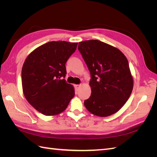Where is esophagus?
<instances>
[{
    "label": "esophagus",
    "instance_id": "esophagus-1",
    "mask_svg": "<svg viewBox=\"0 0 157 157\" xmlns=\"http://www.w3.org/2000/svg\"><path fill=\"white\" fill-rule=\"evenodd\" d=\"M75 89L77 90H78V89L80 88V84H77V85H75Z\"/></svg>",
    "mask_w": 157,
    "mask_h": 157
}]
</instances>
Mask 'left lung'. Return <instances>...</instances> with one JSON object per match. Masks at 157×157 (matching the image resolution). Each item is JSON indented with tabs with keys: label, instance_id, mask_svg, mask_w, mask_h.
<instances>
[{
	"label": "left lung",
	"instance_id": "obj_1",
	"mask_svg": "<svg viewBox=\"0 0 157 157\" xmlns=\"http://www.w3.org/2000/svg\"><path fill=\"white\" fill-rule=\"evenodd\" d=\"M78 49L90 71L91 96L84 101L88 111L108 117L124 105L133 89L126 56L115 47L98 40L80 42Z\"/></svg>",
	"mask_w": 157,
	"mask_h": 157
}]
</instances>
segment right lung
<instances>
[{"mask_svg": "<svg viewBox=\"0 0 157 157\" xmlns=\"http://www.w3.org/2000/svg\"><path fill=\"white\" fill-rule=\"evenodd\" d=\"M77 42L52 41L27 56L21 70L24 96L46 116L56 115L67 108L75 90L65 79V63L77 49Z\"/></svg>", "mask_w": 157, "mask_h": 157, "instance_id": "1", "label": "right lung"}]
</instances>
